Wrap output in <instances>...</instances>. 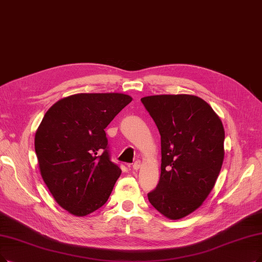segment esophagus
Segmentation results:
<instances>
[{
    "mask_svg": "<svg viewBox=\"0 0 262 262\" xmlns=\"http://www.w3.org/2000/svg\"><path fill=\"white\" fill-rule=\"evenodd\" d=\"M132 167H133V170H135V171L139 170L140 167H141V161H140V160L135 161V162L132 164Z\"/></svg>",
    "mask_w": 262,
    "mask_h": 262,
    "instance_id": "1",
    "label": "esophagus"
}]
</instances>
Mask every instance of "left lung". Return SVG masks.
<instances>
[{
  "instance_id": "1",
  "label": "left lung",
  "mask_w": 262,
  "mask_h": 262,
  "mask_svg": "<svg viewBox=\"0 0 262 262\" xmlns=\"http://www.w3.org/2000/svg\"><path fill=\"white\" fill-rule=\"evenodd\" d=\"M141 101L161 137L160 180L148 200L165 217L183 218L201 206L221 172L223 123L194 96L161 95Z\"/></svg>"
}]
</instances>
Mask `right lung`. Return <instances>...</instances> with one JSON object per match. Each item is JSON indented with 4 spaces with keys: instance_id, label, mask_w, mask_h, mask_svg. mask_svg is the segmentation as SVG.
<instances>
[{
    "instance_id": "add662e5",
    "label": "right lung",
    "mask_w": 262,
    "mask_h": 262,
    "mask_svg": "<svg viewBox=\"0 0 262 262\" xmlns=\"http://www.w3.org/2000/svg\"><path fill=\"white\" fill-rule=\"evenodd\" d=\"M132 101L122 93H79L55 103L35 133L41 177L57 203L86 216L108 200L121 174L104 131Z\"/></svg>"
}]
</instances>
